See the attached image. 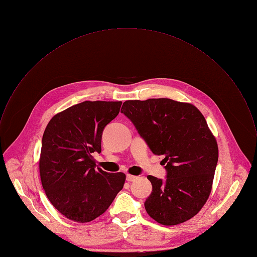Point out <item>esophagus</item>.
<instances>
[{"instance_id": "34e87169", "label": "esophagus", "mask_w": 257, "mask_h": 257, "mask_svg": "<svg viewBox=\"0 0 257 257\" xmlns=\"http://www.w3.org/2000/svg\"><path fill=\"white\" fill-rule=\"evenodd\" d=\"M138 179V176H135V175H131V174H127L126 175V180L127 181H135V180H137Z\"/></svg>"}]
</instances>
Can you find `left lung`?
<instances>
[{"label":"left lung","mask_w":257,"mask_h":257,"mask_svg":"<svg viewBox=\"0 0 257 257\" xmlns=\"http://www.w3.org/2000/svg\"><path fill=\"white\" fill-rule=\"evenodd\" d=\"M123 113L153 154L165 156L166 179L152 175L145 202L149 215L164 225L193 217L206 202L218 161V148L202 113L170 98L126 100Z\"/></svg>","instance_id":"1"}]
</instances>
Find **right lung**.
<instances>
[{
  "mask_svg": "<svg viewBox=\"0 0 257 257\" xmlns=\"http://www.w3.org/2000/svg\"><path fill=\"white\" fill-rule=\"evenodd\" d=\"M121 101L86 100L56 114L48 123L40 158L43 188L67 218L89 222L101 215L122 189L125 174L95 169L104 127Z\"/></svg>",
  "mask_w": 257,
  "mask_h": 257,
  "instance_id": "1",
  "label": "right lung"
}]
</instances>
